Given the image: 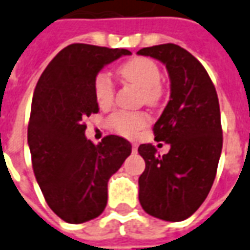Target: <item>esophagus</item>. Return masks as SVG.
<instances>
[{"instance_id":"34e87169","label":"esophagus","mask_w":250,"mask_h":250,"mask_svg":"<svg viewBox=\"0 0 250 250\" xmlns=\"http://www.w3.org/2000/svg\"><path fill=\"white\" fill-rule=\"evenodd\" d=\"M132 152L134 153L138 152V144L136 143H132Z\"/></svg>"}]
</instances>
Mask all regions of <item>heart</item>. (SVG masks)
<instances>
[{
	"label": "heart",
	"mask_w": 250,
	"mask_h": 250,
	"mask_svg": "<svg viewBox=\"0 0 250 250\" xmlns=\"http://www.w3.org/2000/svg\"><path fill=\"white\" fill-rule=\"evenodd\" d=\"M119 74L127 82L143 90V95L148 104H156L162 98L160 79L162 74L158 64L152 59L136 57L127 61L119 67ZM115 87L107 73H99L94 79V97L101 107H108L114 102ZM148 123V116L142 112L118 111L108 118L111 130L125 136H134L140 128Z\"/></svg>",
	"instance_id": "heart-1"
}]
</instances>
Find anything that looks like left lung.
<instances>
[{
  "mask_svg": "<svg viewBox=\"0 0 250 250\" xmlns=\"http://www.w3.org/2000/svg\"><path fill=\"white\" fill-rule=\"evenodd\" d=\"M139 55L166 64L171 95L153 125L155 140L169 144L160 156L152 144H140L146 169L139 177V201L148 214L183 221L199 209L216 177L223 130L217 92L204 66L173 43L144 47Z\"/></svg>",
  "mask_w": 250,
  "mask_h": 250,
  "instance_id": "1",
  "label": "left lung"
}]
</instances>
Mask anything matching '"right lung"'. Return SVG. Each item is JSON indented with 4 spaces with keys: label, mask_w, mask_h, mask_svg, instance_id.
Here are the masks:
<instances>
[{
    "label": "right lung",
    "mask_w": 250,
    "mask_h": 250,
    "mask_svg": "<svg viewBox=\"0 0 250 250\" xmlns=\"http://www.w3.org/2000/svg\"><path fill=\"white\" fill-rule=\"evenodd\" d=\"M125 49L74 43L47 64L33 95L27 143L37 183L51 210L70 224L95 219L107 204V183L131 143L108 135L99 144L86 139L83 119L97 114L94 79Z\"/></svg>",
    "instance_id": "right-lung-1"
}]
</instances>
